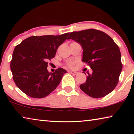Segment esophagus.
<instances>
[{"label": "esophagus", "instance_id": "34e87169", "mask_svg": "<svg viewBox=\"0 0 134 134\" xmlns=\"http://www.w3.org/2000/svg\"><path fill=\"white\" fill-rule=\"evenodd\" d=\"M70 72V73H71V74H72V75H76V74H77V73H78L77 72L74 71H71Z\"/></svg>", "mask_w": 134, "mask_h": 134}]
</instances>
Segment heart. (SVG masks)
Wrapping results in <instances>:
<instances>
[{"mask_svg":"<svg viewBox=\"0 0 134 134\" xmlns=\"http://www.w3.org/2000/svg\"><path fill=\"white\" fill-rule=\"evenodd\" d=\"M72 64H71V63H70V64H69V66L70 67H72Z\"/></svg>","mask_w":134,"mask_h":134,"instance_id":"heart-1","label":"heart"}]
</instances>
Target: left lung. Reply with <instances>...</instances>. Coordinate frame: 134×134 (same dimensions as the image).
<instances>
[{
	"mask_svg": "<svg viewBox=\"0 0 134 134\" xmlns=\"http://www.w3.org/2000/svg\"><path fill=\"white\" fill-rule=\"evenodd\" d=\"M69 39L81 45L82 62L93 70L91 74L87 72V80L80 85V89L93 98L103 97L112 92L122 69L121 52L112 38L102 31L89 29L72 32Z\"/></svg>",
	"mask_w": 134,
	"mask_h": 134,
	"instance_id": "obj_1",
	"label": "left lung"
}]
</instances>
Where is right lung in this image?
<instances>
[{"label": "right lung", "mask_w": 134, "mask_h": 134, "mask_svg": "<svg viewBox=\"0 0 134 134\" xmlns=\"http://www.w3.org/2000/svg\"><path fill=\"white\" fill-rule=\"evenodd\" d=\"M69 34L32 36L15 47L10 70L16 85L24 93L34 98H43L59 85L67 71L58 68L54 72H49L47 62L55 57L58 47Z\"/></svg>", "instance_id": "1"}]
</instances>
